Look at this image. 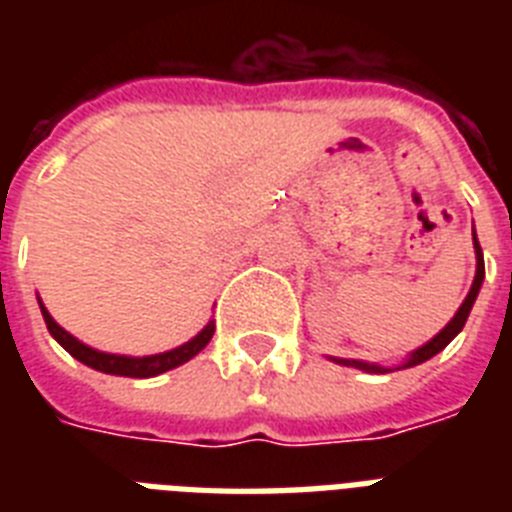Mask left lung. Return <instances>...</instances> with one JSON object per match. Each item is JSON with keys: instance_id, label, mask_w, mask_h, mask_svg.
Returning <instances> with one entry per match:
<instances>
[{"instance_id": "8db88e82", "label": "left lung", "mask_w": 512, "mask_h": 512, "mask_svg": "<svg viewBox=\"0 0 512 512\" xmlns=\"http://www.w3.org/2000/svg\"><path fill=\"white\" fill-rule=\"evenodd\" d=\"M473 249H476V279H473V284H470V292L465 295V300H462V305L457 308V313H454V319L446 324L441 332H438L436 337H430L425 345H420V348H414L409 356L401 361V364H393V366H382V364H369V361H358V358H337V356H329L335 364H342V366H353V369H361V372H374V374H385V372H393V369H409V366H417L422 364V361H428V358H433L436 353H441V350L449 345V342L454 340V337L460 335L462 327H465V321H468L470 311H473V303H476L478 292H481V284H484V252H481V244H478L476 239V228H473Z\"/></svg>"}]
</instances>
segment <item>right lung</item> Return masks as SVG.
<instances>
[{
	"label": "right lung",
	"mask_w": 512,
	"mask_h": 512,
	"mask_svg": "<svg viewBox=\"0 0 512 512\" xmlns=\"http://www.w3.org/2000/svg\"><path fill=\"white\" fill-rule=\"evenodd\" d=\"M36 300H39V297H36ZM39 308H42L44 324L50 329V335L55 337L76 361H82V364L92 366V369H98V372L119 374V377H138V380L170 372L175 366L191 361L196 353H201V350L207 348V342L215 335V321H209L199 335L191 337V340L183 342V345H177V348L164 350V353H154V356H122V353H106V350H95L90 348V345H84L82 340H76L71 332H66L58 321L52 319L42 300H39Z\"/></svg>",
	"instance_id": "add662e5"
}]
</instances>
